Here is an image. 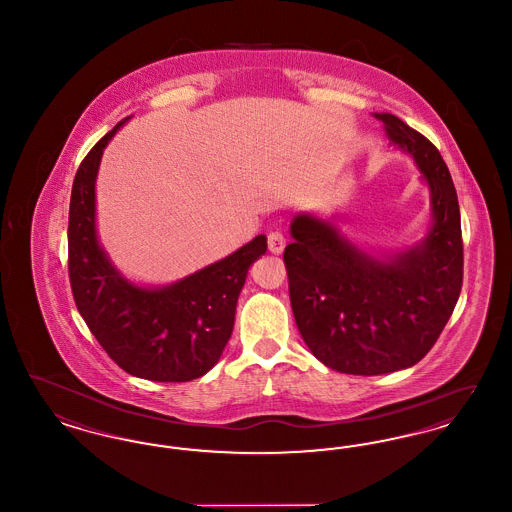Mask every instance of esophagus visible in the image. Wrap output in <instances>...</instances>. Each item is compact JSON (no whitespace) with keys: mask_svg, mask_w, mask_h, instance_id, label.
Masks as SVG:
<instances>
[{"mask_svg":"<svg viewBox=\"0 0 512 512\" xmlns=\"http://www.w3.org/2000/svg\"><path fill=\"white\" fill-rule=\"evenodd\" d=\"M284 247H286L284 234H280V232H270V234H268V251H270V253L280 255V253L284 251Z\"/></svg>","mask_w":512,"mask_h":512,"instance_id":"1","label":"esophagus"}]
</instances>
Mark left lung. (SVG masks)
Segmentation results:
<instances>
[{
  "label": "left lung",
  "instance_id": "8db88e82",
  "mask_svg": "<svg viewBox=\"0 0 512 512\" xmlns=\"http://www.w3.org/2000/svg\"><path fill=\"white\" fill-rule=\"evenodd\" d=\"M409 151L432 192L434 226L393 261L340 238L334 224L299 215L284 249L295 324L320 363L378 376L416 365L438 341L463 286L459 199L438 147L391 113H376Z\"/></svg>",
  "mask_w": 512,
  "mask_h": 512
}]
</instances>
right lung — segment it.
Masks as SVG:
<instances>
[{
    "label": "right lung",
    "mask_w": 512,
    "mask_h": 512,
    "mask_svg": "<svg viewBox=\"0 0 512 512\" xmlns=\"http://www.w3.org/2000/svg\"><path fill=\"white\" fill-rule=\"evenodd\" d=\"M122 119L82 159L69 207V278L78 313L124 372L155 382H190L219 363L232 336L236 303L267 238L163 290L126 282L96 238V174Z\"/></svg>",
    "instance_id": "obj_1"
}]
</instances>
